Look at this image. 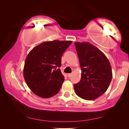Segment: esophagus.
<instances>
[{"label": "esophagus", "mask_w": 129, "mask_h": 129, "mask_svg": "<svg viewBox=\"0 0 129 129\" xmlns=\"http://www.w3.org/2000/svg\"><path fill=\"white\" fill-rule=\"evenodd\" d=\"M67 76H68V77H71L72 76V74H71V73H70V74H68V75H67Z\"/></svg>", "instance_id": "1"}]
</instances>
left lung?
Returning <instances> with one entry per match:
<instances>
[{
  "mask_svg": "<svg viewBox=\"0 0 129 129\" xmlns=\"http://www.w3.org/2000/svg\"><path fill=\"white\" fill-rule=\"evenodd\" d=\"M82 71L81 80L74 85L76 94L85 100H95L107 91L112 77L109 61L89 42H75Z\"/></svg>",
  "mask_w": 129,
  "mask_h": 129,
  "instance_id": "8db88e82",
  "label": "left lung"
}]
</instances>
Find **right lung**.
<instances>
[{"label": "right lung", "mask_w": 129, "mask_h": 129, "mask_svg": "<svg viewBox=\"0 0 129 129\" xmlns=\"http://www.w3.org/2000/svg\"><path fill=\"white\" fill-rule=\"evenodd\" d=\"M72 41H45L35 47L27 56L24 77L29 89L42 98L58 92L64 81L59 67L61 57Z\"/></svg>", "instance_id": "add662e5"}]
</instances>
